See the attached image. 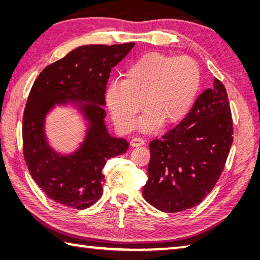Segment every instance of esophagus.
I'll return each instance as SVG.
<instances>
[{"mask_svg": "<svg viewBox=\"0 0 260 260\" xmlns=\"http://www.w3.org/2000/svg\"><path fill=\"white\" fill-rule=\"evenodd\" d=\"M144 143H145L144 140L141 139V137H134V139L131 141V146H133V147L142 146V145H144Z\"/></svg>", "mask_w": 260, "mask_h": 260, "instance_id": "34e87169", "label": "esophagus"}]
</instances>
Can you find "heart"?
<instances>
[{"mask_svg": "<svg viewBox=\"0 0 260 260\" xmlns=\"http://www.w3.org/2000/svg\"><path fill=\"white\" fill-rule=\"evenodd\" d=\"M200 84L201 71L194 59L150 52L129 64L125 79L109 82L105 99L121 133L133 129L143 104L147 109L139 126L153 132L162 123L172 126L185 117Z\"/></svg>", "mask_w": 260, "mask_h": 260, "instance_id": "heart-1", "label": "heart"}]
</instances>
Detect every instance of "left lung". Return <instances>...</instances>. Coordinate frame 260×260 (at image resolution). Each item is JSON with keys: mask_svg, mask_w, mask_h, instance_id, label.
<instances>
[{"mask_svg": "<svg viewBox=\"0 0 260 260\" xmlns=\"http://www.w3.org/2000/svg\"><path fill=\"white\" fill-rule=\"evenodd\" d=\"M228 95L221 81L204 90L186 117L150 143L145 200L163 212L198 206L217 183L234 141Z\"/></svg>", "mask_w": 260, "mask_h": 260, "instance_id": "8db88e82", "label": "left lung"}]
</instances>
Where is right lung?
Instances as JSON below:
<instances>
[{
	"label": "right lung",
	"instance_id": "right-lung-1",
	"mask_svg": "<svg viewBox=\"0 0 260 260\" xmlns=\"http://www.w3.org/2000/svg\"><path fill=\"white\" fill-rule=\"evenodd\" d=\"M134 42L82 46L49 64L38 76L26 101L22 123L23 155L39 187L61 206L82 210L103 196L102 171L107 159L124 154L128 143L107 132L104 118L110 70L126 57ZM76 103L90 123L76 152L60 156L44 134L46 114L56 104Z\"/></svg>",
	"mask_w": 260,
	"mask_h": 260
}]
</instances>
